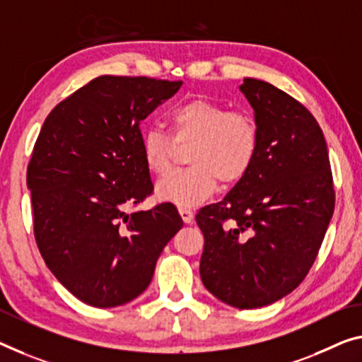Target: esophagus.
Segmentation results:
<instances>
[{
  "label": "esophagus",
  "mask_w": 362,
  "mask_h": 362,
  "mask_svg": "<svg viewBox=\"0 0 362 362\" xmlns=\"http://www.w3.org/2000/svg\"><path fill=\"white\" fill-rule=\"evenodd\" d=\"M180 214L182 216V220H185V223H191V221L194 220V212H192L191 209L180 207Z\"/></svg>",
  "instance_id": "1"
}]
</instances>
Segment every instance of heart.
Here are the masks:
<instances>
[{"mask_svg": "<svg viewBox=\"0 0 362 362\" xmlns=\"http://www.w3.org/2000/svg\"><path fill=\"white\" fill-rule=\"evenodd\" d=\"M169 137L158 127H148L141 136V152L150 173L163 176L171 170L175 144L189 146L186 170L163 177L157 194L180 207H194L212 196L218 180L235 185L249 173L257 158L260 131L247 111H230L221 103L194 98L168 113Z\"/></svg>", "mask_w": 362, "mask_h": 362, "instance_id": "1", "label": "heart"}]
</instances>
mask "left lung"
<instances>
[{"label": "left lung", "instance_id": "obj_1", "mask_svg": "<svg viewBox=\"0 0 362 362\" xmlns=\"http://www.w3.org/2000/svg\"><path fill=\"white\" fill-rule=\"evenodd\" d=\"M241 90L260 131L257 158L223 200L205 205L200 278L239 309L272 304L301 285L335 209L329 150L313 113L269 82Z\"/></svg>", "mask_w": 362, "mask_h": 362}]
</instances>
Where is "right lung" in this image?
<instances>
[{"label":"right lung","mask_w":362,"mask_h":362,"mask_svg":"<svg viewBox=\"0 0 362 362\" xmlns=\"http://www.w3.org/2000/svg\"><path fill=\"white\" fill-rule=\"evenodd\" d=\"M180 87L100 76L49 111L33 146L27 187L38 251L61 285L93 308L146 291L166 243L182 228L171 202L131 212L153 192L141 121Z\"/></svg>","instance_id":"add662e5"}]
</instances>
